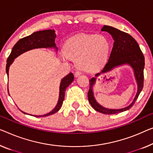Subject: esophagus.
Masks as SVG:
<instances>
[{
	"instance_id": "obj_1",
	"label": "esophagus",
	"mask_w": 153,
	"mask_h": 153,
	"mask_svg": "<svg viewBox=\"0 0 153 153\" xmlns=\"http://www.w3.org/2000/svg\"><path fill=\"white\" fill-rule=\"evenodd\" d=\"M82 74H81V72H79V71H76V73H75V76H76V77H78V76H80Z\"/></svg>"
}]
</instances>
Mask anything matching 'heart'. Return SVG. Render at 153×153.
Instances as JSON below:
<instances>
[{
	"label": "heart",
	"instance_id": "obj_1",
	"mask_svg": "<svg viewBox=\"0 0 153 153\" xmlns=\"http://www.w3.org/2000/svg\"><path fill=\"white\" fill-rule=\"evenodd\" d=\"M110 44L105 36L80 34L69 38L63 47L67 58L76 60V65L84 71L99 70L106 62Z\"/></svg>",
	"mask_w": 153,
	"mask_h": 153
}]
</instances>
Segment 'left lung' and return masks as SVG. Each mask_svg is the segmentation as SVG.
<instances>
[{
  "mask_svg": "<svg viewBox=\"0 0 153 153\" xmlns=\"http://www.w3.org/2000/svg\"><path fill=\"white\" fill-rule=\"evenodd\" d=\"M101 31H106L113 38V47L108 62L103 69L95 75V77L89 79V91L88 92V102L97 112L103 114H116L124 112L131 108L137 99L143 86V69L145 66L144 56L136 40L131 35L115 27L104 25ZM127 65L132 68L138 85V91L133 102L124 108L113 109L105 108L100 105L94 98L93 86L96 83V77L108 72L115 68Z\"/></svg>",
  "mask_w": 153,
  "mask_h": 153,
  "instance_id": "left-lung-1",
  "label": "left lung"
}]
</instances>
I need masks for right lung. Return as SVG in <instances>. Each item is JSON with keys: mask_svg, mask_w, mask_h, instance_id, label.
<instances>
[{"mask_svg": "<svg viewBox=\"0 0 153 153\" xmlns=\"http://www.w3.org/2000/svg\"><path fill=\"white\" fill-rule=\"evenodd\" d=\"M56 38V34L55 30H53V29H47V30L36 31V32L31 34L30 36H27V37H25L18 40L16 44L12 48L10 56L8 57L7 60L6 73L7 76H9L10 67L11 64L13 62L15 58H16L17 57L22 53H25L27 51L35 49H53L56 52L58 51V47H56V43H55ZM74 80V76L72 73H70L67 76L63 77L61 79L60 88H59V97L58 103H57L56 106L54 107L53 110H51L50 112L42 115H33L24 112L20 109V111L25 114H27V115H30L37 117H46V116L56 113L60 110L61 106L62 105L64 99H65L66 88L72 83V82ZM9 95H10V93H9Z\"/></svg>", "mask_w": 153, "mask_h": 153, "instance_id": "add662e5", "label": "right lung"}]
</instances>
